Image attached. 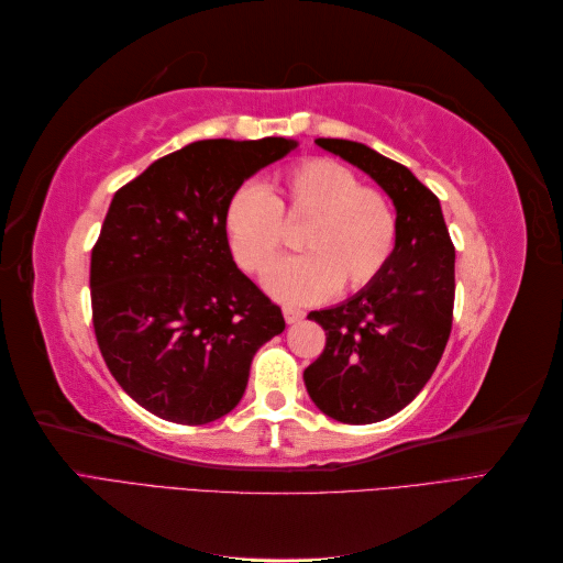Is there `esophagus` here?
I'll return each mask as SVG.
<instances>
[{"label": "esophagus", "mask_w": 563, "mask_h": 563, "mask_svg": "<svg viewBox=\"0 0 563 563\" xmlns=\"http://www.w3.org/2000/svg\"><path fill=\"white\" fill-rule=\"evenodd\" d=\"M282 312H284L286 323H298L305 317V312L300 308H294V305H284Z\"/></svg>", "instance_id": "esophagus-1"}]
</instances>
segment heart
<instances>
[{
	"label": "heart",
	"mask_w": 563,
	"mask_h": 563,
	"mask_svg": "<svg viewBox=\"0 0 563 563\" xmlns=\"http://www.w3.org/2000/svg\"><path fill=\"white\" fill-rule=\"evenodd\" d=\"M305 253L269 269L267 288L286 302H317L338 291H360L378 275L397 240L391 201L360 185L347 166L308 159L272 185H244L225 209V234L234 261L258 275L277 258L284 223L305 220Z\"/></svg>",
	"instance_id": "obj_1"
}]
</instances>
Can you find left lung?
I'll use <instances>...</instances> for the list:
<instances>
[{
  "label": "left lung",
  "instance_id": "obj_1",
  "mask_svg": "<svg viewBox=\"0 0 563 563\" xmlns=\"http://www.w3.org/2000/svg\"><path fill=\"white\" fill-rule=\"evenodd\" d=\"M314 143L360 166L389 195L397 240L366 288L308 314L327 331V347L302 378L329 418L380 422L418 397L444 354L453 323L455 249L437 195L404 164L354 141Z\"/></svg>",
  "mask_w": 563,
  "mask_h": 563
}]
</instances>
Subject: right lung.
Listing matches in <instances>:
<instances>
[{"label": "right lung", "mask_w": 563, "mask_h": 563, "mask_svg": "<svg viewBox=\"0 0 563 563\" xmlns=\"http://www.w3.org/2000/svg\"><path fill=\"white\" fill-rule=\"evenodd\" d=\"M298 143L197 141L119 187L91 251L100 354L164 420L207 424L240 404L253 354L284 331L279 305L232 261L225 209Z\"/></svg>", "instance_id": "obj_1"}]
</instances>
